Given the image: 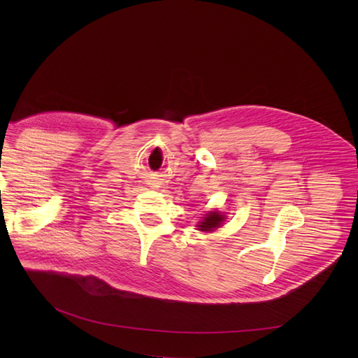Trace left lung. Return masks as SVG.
I'll return each mask as SVG.
<instances>
[{
    "label": "left lung",
    "instance_id": "1",
    "mask_svg": "<svg viewBox=\"0 0 358 358\" xmlns=\"http://www.w3.org/2000/svg\"><path fill=\"white\" fill-rule=\"evenodd\" d=\"M225 221V216L221 215L220 212H209L208 215H204V218L197 224L200 231H213L221 227V224Z\"/></svg>",
    "mask_w": 358,
    "mask_h": 358
}]
</instances>
